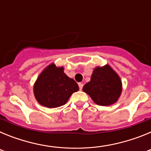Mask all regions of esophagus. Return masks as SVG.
<instances>
[{
  "label": "esophagus",
  "instance_id": "esophagus-1",
  "mask_svg": "<svg viewBox=\"0 0 151 151\" xmlns=\"http://www.w3.org/2000/svg\"><path fill=\"white\" fill-rule=\"evenodd\" d=\"M78 87H79L80 90H82V88H83V84H82V83H78Z\"/></svg>",
  "mask_w": 151,
  "mask_h": 151
}]
</instances>
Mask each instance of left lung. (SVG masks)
Instances as JSON below:
<instances>
[{"mask_svg":"<svg viewBox=\"0 0 151 151\" xmlns=\"http://www.w3.org/2000/svg\"><path fill=\"white\" fill-rule=\"evenodd\" d=\"M82 91L100 106H110L118 101L122 91V83L116 72L109 65L97 66L93 70L90 82Z\"/></svg>","mask_w":151,"mask_h":151,"instance_id":"8db88e82","label":"left lung"}]
</instances>
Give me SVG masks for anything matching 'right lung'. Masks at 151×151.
Returning a JSON list of instances; mask_svg holds the SVG:
<instances>
[{"label": "right lung", "mask_w": 151, "mask_h": 151, "mask_svg": "<svg viewBox=\"0 0 151 151\" xmlns=\"http://www.w3.org/2000/svg\"><path fill=\"white\" fill-rule=\"evenodd\" d=\"M78 89V84L65 74L63 66H57L54 63L42 70L33 86L36 101L48 108L64 105Z\"/></svg>", "instance_id": "1"}]
</instances>
